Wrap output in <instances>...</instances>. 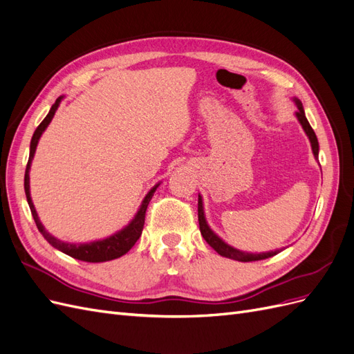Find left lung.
Instances as JSON below:
<instances>
[{
    "instance_id": "obj_1",
    "label": "left lung",
    "mask_w": 354,
    "mask_h": 354,
    "mask_svg": "<svg viewBox=\"0 0 354 354\" xmlns=\"http://www.w3.org/2000/svg\"><path fill=\"white\" fill-rule=\"evenodd\" d=\"M297 106H298V111H297V118L299 124L303 125L306 134L310 138V143H312V149H313V155L317 158L319 155V143H317V137L313 131V128L310 127L307 118L304 115V109H303V104L299 100H295ZM198 221H199V229H201V234L203 236V239H205L208 242V245L211 246V248L216 250L220 255L226 257V259H232V260H238V261H259V260H264V259H269V257H273L276 255L277 252H279V250L276 251H270V252H263V254H250V252H242L239 250H234L232 248V246H229L227 243H224L216 233H214L209 227L208 224L205 221V217H203V207H202V199L201 196L198 198Z\"/></svg>"
}]
</instances>
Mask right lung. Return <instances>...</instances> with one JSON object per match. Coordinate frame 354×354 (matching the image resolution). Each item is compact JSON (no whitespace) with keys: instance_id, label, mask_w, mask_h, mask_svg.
Instances as JSON below:
<instances>
[{"instance_id":"obj_1","label":"right lung","mask_w":354,"mask_h":354,"mask_svg":"<svg viewBox=\"0 0 354 354\" xmlns=\"http://www.w3.org/2000/svg\"><path fill=\"white\" fill-rule=\"evenodd\" d=\"M62 99L63 97H59L55 102V104L51 106L48 115L37 127V130H35L34 136H32V140H30L29 159H28L26 171H25V194H26V199H28V203H29L30 212H32V217H34L37 227L41 232L42 236L46 238V241L50 245L55 246L56 250L73 257V259L81 260V261H87V263H102V261H109V260L120 259L121 255H124V254H127L128 251H130L133 246H134V243L138 241V238L142 236V230H143V226H145L146 209H147L149 202H151V199H152V196L155 194L158 185L155 187H152L151 192H149V194L146 195L145 201L142 202L140 209H138V212L136 214V217L133 218V221L128 224L125 229L115 233L113 236H111L108 239L97 241V242H90V243H68V242H62V241L56 239L55 236H51V234L48 232H46L44 226H42V224H41V221H39V218L37 216V211L34 208V203H32L30 194H29V168H30V162H32V158H34V153H35V149H37L39 137H41L42 133H44L47 125L53 120V116H55Z\"/></svg>"}]
</instances>
